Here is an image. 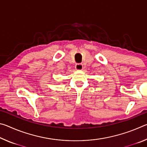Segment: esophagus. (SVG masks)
<instances>
[{"label":"esophagus","mask_w":147,"mask_h":147,"mask_svg":"<svg viewBox=\"0 0 147 147\" xmlns=\"http://www.w3.org/2000/svg\"><path fill=\"white\" fill-rule=\"evenodd\" d=\"M75 68L76 70H82L83 69V65L82 63H76Z\"/></svg>","instance_id":"34e87169"}]
</instances>
